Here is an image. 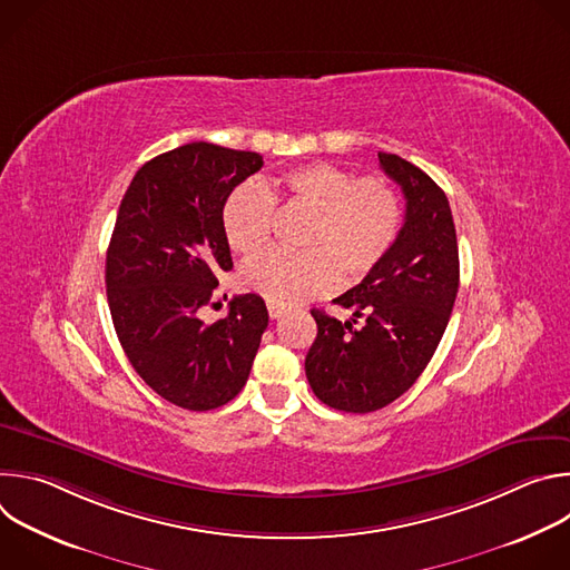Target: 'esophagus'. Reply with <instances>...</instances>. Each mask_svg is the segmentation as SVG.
I'll use <instances>...</instances> for the list:
<instances>
[{"label": "esophagus", "instance_id": "obj_1", "mask_svg": "<svg viewBox=\"0 0 570 570\" xmlns=\"http://www.w3.org/2000/svg\"><path fill=\"white\" fill-rule=\"evenodd\" d=\"M282 313H284V306H282V304H277V302H268V315H271L273 320L282 317Z\"/></svg>", "mask_w": 570, "mask_h": 570}]
</instances>
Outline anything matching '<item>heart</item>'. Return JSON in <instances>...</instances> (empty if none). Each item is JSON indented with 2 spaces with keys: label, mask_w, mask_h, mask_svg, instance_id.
Wrapping results in <instances>:
<instances>
[{
  "label": "heart",
  "mask_w": 570,
  "mask_h": 570,
  "mask_svg": "<svg viewBox=\"0 0 570 570\" xmlns=\"http://www.w3.org/2000/svg\"><path fill=\"white\" fill-rule=\"evenodd\" d=\"M277 200L308 212L304 250H271L243 266L240 279L282 306L334 291L341 273L363 279L387 257L401 227V203L385 178H356L330 161H308L268 185L243 183L227 196L220 223L232 253L253 257L266 246Z\"/></svg>",
  "instance_id": "1"
}]
</instances>
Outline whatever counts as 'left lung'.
Listing matches in <instances>:
<instances>
[{
  "instance_id": "left-lung-1",
  "label": "left lung",
  "mask_w": 570,
  "mask_h": 570,
  "mask_svg": "<svg viewBox=\"0 0 570 570\" xmlns=\"http://www.w3.org/2000/svg\"><path fill=\"white\" fill-rule=\"evenodd\" d=\"M379 165L405 198L394 246L358 286L334 299L352 311L350 320L311 311L317 336L304 361L306 379L322 403L345 413H374L420 379L460 286L446 194L399 155L379 153Z\"/></svg>"
}]
</instances>
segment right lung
Here are the masks:
<instances>
[{
    "instance_id": "add662e5",
    "label": "right lung",
    "mask_w": 570,
    "mask_h": 570,
    "mask_svg": "<svg viewBox=\"0 0 570 570\" xmlns=\"http://www.w3.org/2000/svg\"><path fill=\"white\" fill-rule=\"evenodd\" d=\"M262 167L259 153L191 141L146 161L119 205L106 257L115 332L146 385L185 411L232 401L268 327L255 293L236 295L223 320L198 317L232 271L223 205Z\"/></svg>"
}]
</instances>
